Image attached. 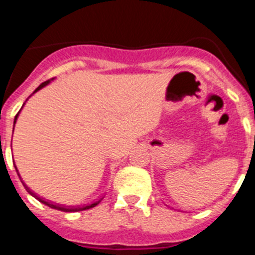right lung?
Here are the masks:
<instances>
[{"label":"right lung","mask_w":255,"mask_h":255,"mask_svg":"<svg viewBox=\"0 0 255 255\" xmlns=\"http://www.w3.org/2000/svg\"><path fill=\"white\" fill-rule=\"evenodd\" d=\"M52 80H53V79H51V80H47V82L42 83V84H40L39 87H38L37 89H35V91L33 92V94L37 93L38 91H40V89H42V88H43V87H46V85H48L49 83L52 82ZM33 94H31V96H33ZM26 101H28V100H26ZM24 105H25V103H24ZM24 105H22V107H24ZM22 107H21V108H22ZM20 111H21V110H20ZM20 111L17 112V115H16V116H15V120H13V126H15V124H16L17 116H19ZM12 132H13V130H12ZM15 168H16V166H15ZM16 172H17V175H19V171H17V168H16ZM19 177H20V175H19ZM20 180H21V177H20ZM21 182H22V185H24V188L26 189V191H28V193L31 195V197H34L35 199L39 200L40 203L46 204V206L51 207V208H53V209H57V211H62V212H79V211H85V209H89V208H93V207H96L97 204H100V202H101V200H102V198H101L100 200H97V202H94V203L89 204V206H85V207H66V206H58V204L52 203V202H48V200H43L40 197H38V195L35 194L34 191H31L30 189H29L28 186L25 185V182H24V181H21Z\"/></svg>","instance_id":"1"}]
</instances>
